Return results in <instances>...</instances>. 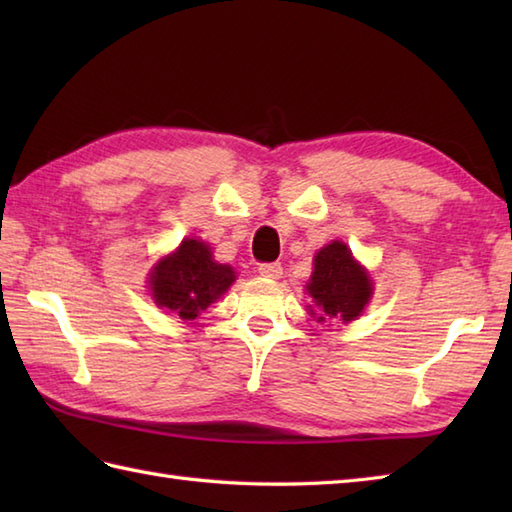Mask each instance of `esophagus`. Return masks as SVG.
<instances>
[{"label":"esophagus","instance_id":"obj_1","mask_svg":"<svg viewBox=\"0 0 512 512\" xmlns=\"http://www.w3.org/2000/svg\"><path fill=\"white\" fill-rule=\"evenodd\" d=\"M257 270H259V275H262L264 279H279L281 273H284V268H281V264H277V262L262 264Z\"/></svg>","mask_w":512,"mask_h":512}]
</instances>
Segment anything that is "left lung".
I'll return each mask as SVG.
<instances>
[{
  "label": "left lung",
  "instance_id": "8db88e82",
  "mask_svg": "<svg viewBox=\"0 0 512 512\" xmlns=\"http://www.w3.org/2000/svg\"><path fill=\"white\" fill-rule=\"evenodd\" d=\"M312 306H308L317 321L339 319L350 323L361 312L374 295L372 277L356 262L347 244L334 239L314 255V270L306 284Z\"/></svg>",
  "mask_w": 512,
  "mask_h": 512
}]
</instances>
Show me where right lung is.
I'll use <instances>...</instances> for the list:
<instances>
[{"label":"right lung","mask_w":512,"mask_h":512,"mask_svg":"<svg viewBox=\"0 0 512 512\" xmlns=\"http://www.w3.org/2000/svg\"><path fill=\"white\" fill-rule=\"evenodd\" d=\"M233 281L235 270L215 262L209 244L184 237L182 244L162 257L149 273V290L158 308L193 321L220 299Z\"/></svg>","instance_id":"add662e5"}]
</instances>
